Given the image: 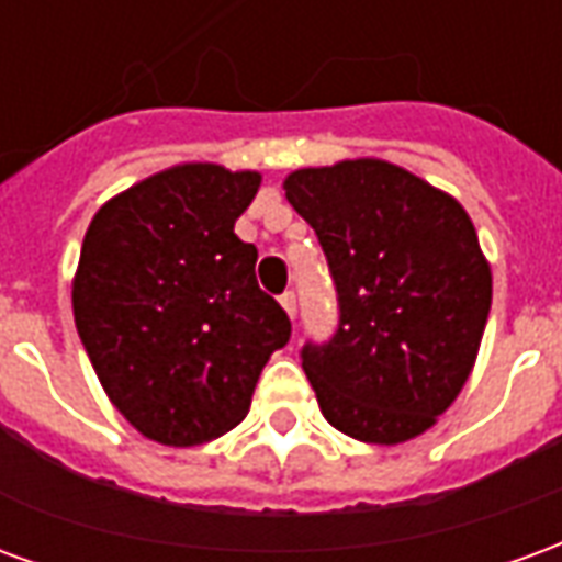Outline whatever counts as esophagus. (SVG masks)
Here are the masks:
<instances>
[{"instance_id": "esophagus-1", "label": "esophagus", "mask_w": 562, "mask_h": 562, "mask_svg": "<svg viewBox=\"0 0 562 562\" xmlns=\"http://www.w3.org/2000/svg\"><path fill=\"white\" fill-rule=\"evenodd\" d=\"M280 304H282V310H285V313H289V316H297V294L294 292H285V294H280Z\"/></svg>"}]
</instances>
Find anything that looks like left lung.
<instances>
[{
	"label": "left lung",
	"mask_w": 562,
	"mask_h": 562,
	"mask_svg": "<svg viewBox=\"0 0 562 562\" xmlns=\"http://www.w3.org/2000/svg\"><path fill=\"white\" fill-rule=\"evenodd\" d=\"M285 198L328 258L337 328L304 342L322 415L361 442L424 434L470 376L491 313V268L467 210L379 159L289 173Z\"/></svg>",
	"instance_id": "8db88e82"
}]
</instances>
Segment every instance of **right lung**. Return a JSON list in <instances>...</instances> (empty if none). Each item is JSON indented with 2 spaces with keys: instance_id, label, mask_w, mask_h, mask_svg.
<instances>
[{
  "instance_id": "obj_1",
  "label": "right lung",
  "mask_w": 562,
  "mask_h": 562,
  "mask_svg": "<svg viewBox=\"0 0 562 562\" xmlns=\"http://www.w3.org/2000/svg\"><path fill=\"white\" fill-rule=\"evenodd\" d=\"M256 171L177 165L92 216L71 289L92 370L126 422L161 446H201L244 422L292 322L258 289V249L234 234Z\"/></svg>"
}]
</instances>
